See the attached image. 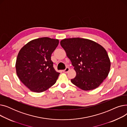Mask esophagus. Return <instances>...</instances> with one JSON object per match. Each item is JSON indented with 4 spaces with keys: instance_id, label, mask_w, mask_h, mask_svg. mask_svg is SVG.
Instances as JSON below:
<instances>
[{
    "instance_id": "34e87169",
    "label": "esophagus",
    "mask_w": 127,
    "mask_h": 127,
    "mask_svg": "<svg viewBox=\"0 0 127 127\" xmlns=\"http://www.w3.org/2000/svg\"><path fill=\"white\" fill-rule=\"evenodd\" d=\"M69 70V68H68V67H66L65 69H64V70H63V71L64 72H65V73H67L68 71Z\"/></svg>"
}]
</instances>
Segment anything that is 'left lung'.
<instances>
[{
    "label": "left lung",
    "mask_w": 127,
    "mask_h": 127,
    "mask_svg": "<svg viewBox=\"0 0 127 127\" xmlns=\"http://www.w3.org/2000/svg\"><path fill=\"white\" fill-rule=\"evenodd\" d=\"M76 72L71 82L84 91L95 89L107 77L111 62L102 46L90 39L65 38L60 42Z\"/></svg>",
    "instance_id": "obj_1"
}]
</instances>
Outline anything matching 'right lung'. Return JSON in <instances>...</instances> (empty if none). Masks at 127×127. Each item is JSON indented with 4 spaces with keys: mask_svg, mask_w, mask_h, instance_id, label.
Segmentation results:
<instances>
[{
    "mask_svg": "<svg viewBox=\"0 0 127 127\" xmlns=\"http://www.w3.org/2000/svg\"><path fill=\"white\" fill-rule=\"evenodd\" d=\"M59 43L57 39L38 38L20 50L15 65L16 74L31 91L43 92L56 82L60 73L53 68L51 56Z\"/></svg>",
    "mask_w": 127,
    "mask_h": 127,
    "instance_id": "add662e5",
    "label": "right lung"
}]
</instances>
